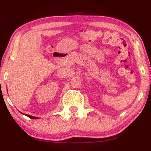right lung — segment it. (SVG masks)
<instances>
[{
    "instance_id": "add662e5",
    "label": "right lung",
    "mask_w": 151,
    "mask_h": 151,
    "mask_svg": "<svg viewBox=\"0 0 151 151\" xmlns=\"http://www.w3.org/2000/svg\"><path fill=\"white\" fill-rule=\"evenodd\" d=\"M25 115L26 116L30 118V119H37L38 118L37 117H35V116H30V115H28V114H25Z\"/></svg>"
}]
</instances>
